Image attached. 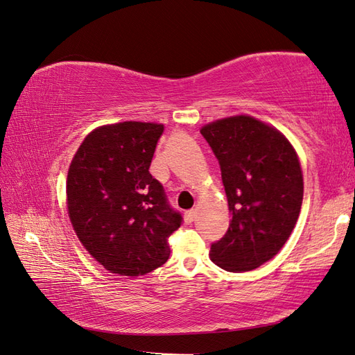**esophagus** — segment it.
I'll return each instance as SVG.
<instances>
[{"label": "esophagus", "mask_w": 355, "mask_h": 355, "mask_svg": "<svg viewBox=\"0 0 355 355\" xmlns=\"http://www.w3.org/2000/svg\"><path fill=\"white\" fill-rule=\"evenodd\" d=\"M195 216H197V212L195 210H187V212L184 214V223L186 224H191L195 221Z\"/></svg>", "instance_id": "1"}]
</instances>
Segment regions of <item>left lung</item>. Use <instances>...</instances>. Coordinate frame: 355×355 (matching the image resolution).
Returning a JSON list of instances; mask_svg holds the SVG:
<instances>
[{"label":"left lung","mask_w":355,"mask_h":355,"mask_svg":"<svg viewBox=\"0 0 355 355\" xmlns=\"http://www.w3.org/2000/svg\"><path fill=\"white\" fill-rule=\"evenodd\" d=\"M201 135L220 163L230 227L210 245L229 271H250L273 258L290 238L304 198V177L290 141L250 116L216 120Z\"/></svg>","instance_id":"obj_1"}]
</instances>
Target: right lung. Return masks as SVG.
<instances>
[{
	"label": "right lung",
	"instance_id": "obj_1",
	"mask_svg": "<svg viewBox=\"0 0 355 355\" xmlns=\"http://www.w3.org/2000/svg\"><path fill=\"white\" fill-rule=\"evenodd\" d=\"M163 125L101 126L82 141L67 177V206L79 241L111 273L141 276L169 259L183 216L149 172Z\"/></svg>",
	"mask_w": 355,
	"mask_h": 355
}]
</instances>
